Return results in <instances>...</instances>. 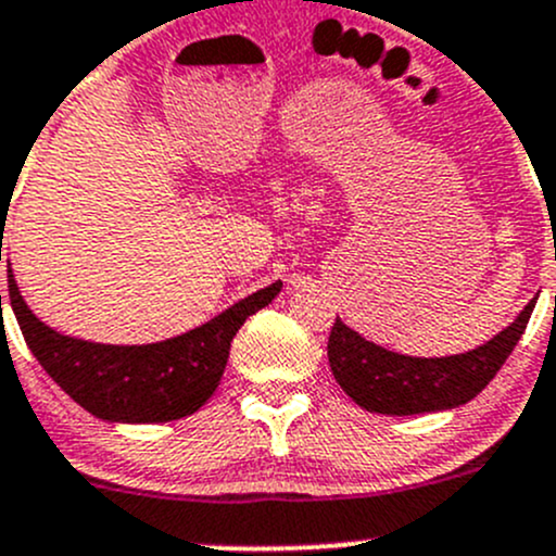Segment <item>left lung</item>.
Here are the masks:
<instances>
[{
    "label": "left lung",
    "mask_w": 556,
    "mask_h": 556,
    "mask_svg": "<svg viewBox=\"0 0 556 556\" xmlns=\"http://www.w3.org/2000/svg\"><path fill=\"white\" fill-rule=\"evenodd\" d=\"M535 309V299L495 339L463 355L412 357L363 339L336 317L328 339V361L341 390L366 412L408 417L444 412L473 401L495 379L511 355Z\"/></svg>",
    "instance_id": "left-lung-1"
}]
</instances>
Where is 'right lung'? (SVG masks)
I'll list each match as a JSON object with an SVG mask.
<instances>
[{
    "label": "right lung",
    "instance_id": "1",
    "mask_svg": "<svg viewBox=\"0 0 556 556\" xmlns=\"http://www.w3.org/2000/svg\"><path fill=\"white\" fill-rule=\"evenodd\" d=\"M8 288L31 355L72 401L106 422L153 425L188 417L210 401L226 371L237 330L250 314L277 299L282 282L277 279L210 323L155 344H99L64 336L26 306L13 268H8Z\"/></svg>",
    "mask_w": 556,
    "mask_h": 556
}]
</instances>
